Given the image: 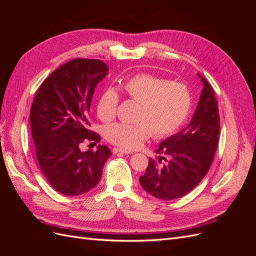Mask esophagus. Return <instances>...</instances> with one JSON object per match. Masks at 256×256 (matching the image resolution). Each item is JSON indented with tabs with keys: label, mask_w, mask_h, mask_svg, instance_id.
I'll use <instances>...</instances> for the list:
<instances>
[{
	"label": "esophagus",
	"mask_w": 256,
	"mask_h": 256,
	"mask_svg": "<svg viewBox=\"0 0 256 256\" xmlns=\"http://www.w3.org/2000/svg\"><path fill=\"white\" fill-rule=\"evenodd\" d=\"M112 152H113V154H118V152H120V154H131V152H130V150H122V148H118V147H115V148H113V150H112Z\"/></svg>",
	"instance_id": "34e87169"
}]
</instances>
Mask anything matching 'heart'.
Returning <instances> with one entry per match:
<instances>
[{"label":"heart","instance_id":"heart-1","mask_svg":"<svg viewBox=\"0 0 256 256\" xmlns=\"http://www.w3.org/2000/svg\"><path fill=\"white\" fill-rule=\"evenodd\" d=\"M118 86L124 95L140 102L136 122H114L106 128V140L122 148H138L150 134L156 138L171 136L190 114L191 92L182 82L142 72L120 81ZM118 102V92L111 88L104 90L97 100L98 118L102 122L112 120Z\"/></svg>","mask_w":256,"mask_h":256}]
</instances>
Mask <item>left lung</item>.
<instances>
[{"label": "left lung", "instance_id": "left-lung-1", "mask_svg": "<svg viewBox=\"0 0 256 256\" xmlns=\"http://www.w3.org/2000/svg\"><path fill=\"white\" fill-rule=\"evenodd\" d=\"M200 76L204 86L189 125L160 143L158 157L150 158L140 176L142 188L159 200L180 198L192 191L214 161L220 134L219 109L212 85Z\"/></svg>", "mask_w": 256, "mask_h": 256}]
</instances>
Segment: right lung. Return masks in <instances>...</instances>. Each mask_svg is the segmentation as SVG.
I'll use <instances>...</instances> for the list:
<instances>
[{
  "label": "right lung",
  "mask_w": 256,
  "mask_h": 256,
  "mask_svg": "<svg viewBox=\"0 0 256 256\" xmlns=\"http://www.w3.org/2000/svg\"><path fill=\"white\" fill-rule=\"evenodd\" d=\"M108 70L100 60H69L42 82L30 108L37 161L53 189L64 196H80L96 187L112 154L100 144L95 152L81 150L82 143L100 141L90 129L88 113L96 85Z\"/></svg>",
  "instance_id": "1"
}]
</instances>
